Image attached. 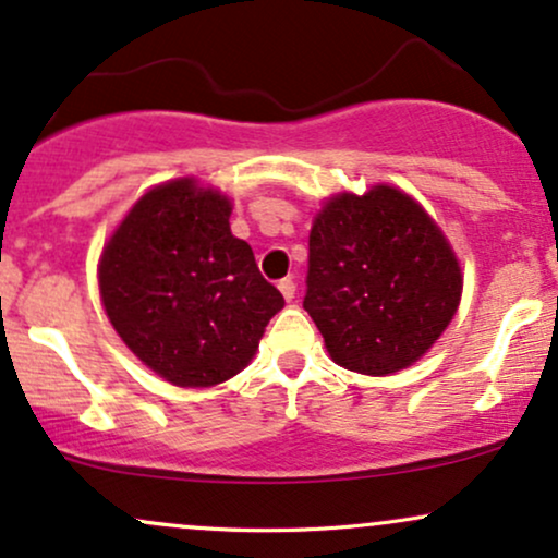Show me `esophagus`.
Segmentation results:
<instances>
[{
    "label": "esophagus",
    "instance_id": "1",
    "mask_svg": "<svg viewBox=\"0 0 558 558\" xmlns=\"http://www.w3.org/2000/svg\"><path fill=\"white\" fill-rule=\"evenodd\" d=\"M278 288H280V293H283L286 301L296 299V283H293V278H283V280H280V283H278Z\"/></svg>",
    "mask_w": 558,
    "mask_h": 558
}]
</instances>
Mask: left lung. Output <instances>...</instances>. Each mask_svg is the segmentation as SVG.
Instances as JSON below:
<instances>
[{
    "label": "left lung",
    "instance_id": "8db88e82",
    "mask_svg": "<svg viewBox=\"0 0 558 558\" xmlns=\"http://www.w3.org/2000/svg\"><path fill=\"white\" fill-rule=\"evenodd\" d=\"M462 270L414 198L390 185L325 204L310 233L304 310L330 356L362 375L417 362L451 323Z\"/></svg>",
    "mask_w": 558,
    "mask_h": 558
}]
</instances>
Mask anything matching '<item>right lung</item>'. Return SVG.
Segmentation results:
<instances>
[{"label":"right lung","instance_id":"obj_1","mask_svg":"<svg viewBox=\"0 0 558 558\" xmlns=\"http://www.w3.org/2000/svg\"><path fill=\"white\" fill-rule=\"evenodd\" d=\"M99 291L128 349L172 386L239 375L286 299L230 233V202L194 181L151 189L114 230Z\"/></svg>","mask_w":558,"mask_h":558}]
</instances>
